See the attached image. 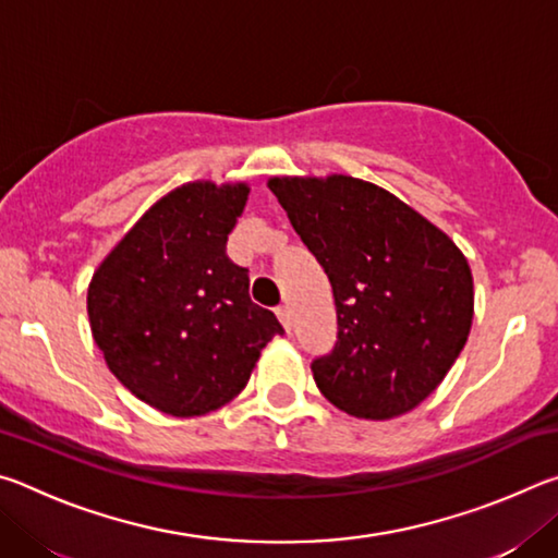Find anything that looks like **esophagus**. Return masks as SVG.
I'll return each instance as SVG.
<instances>
[{
  "label": "esophagus",
  "instance_id": "esophagus-1",
  "mask_svg": "<svg viewBox=\"0 0 558 558\" xmlns=\"http://www.w3.org/2000/svg\"><path fill=\"white\" fill-rule=\"evenodd\" d=\"M276 315H278V319H280V325L286 327L288 332H290V329H292V315H290V307H288V305L278 307V310H276Z\"/></svg>",
  "mask_w": 558,
  "mask_h": 558
}]
</instances>
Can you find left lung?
Returning a JSON list of instances; mask_svg holds the SVG:
<instances>
[{"mask_svg":"<svg viewBox=\"0 0 558 558\" xmlns=\"http://www.w3.org/2000/svg\"><path fill=\"white\" fill-rule=\"evenodd\" d=\"M268 186L332 282L337 339L310 364L317 389L356 418L415 409L468 342L465 256L418 211L362 179L276 177Z\"/></svg>","mask_w":558,"mask_h":558,"instance_id":"1","label":"left lung"}]
</instances>
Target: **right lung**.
Returning a JSON list of instances; mask_svg holds the SVG:
<instances>
[{"label": "right lung", "mask_w": 558, "mask_h": 558, "mask_svg": "<svg viewBox=\"0 0 558 558\" xmlns=\"http://www.w3.org/2000/svg\"><path fill=\"white\" fill-rule=\"evenodd\" d=\"M245 199V184L174 189L90 280L93 339L118 381L157 411L186 418L219 409L282 335L248 298V270L226 256Z\"/></svg>", "instance_id": "obj_1"}]
</instances>
